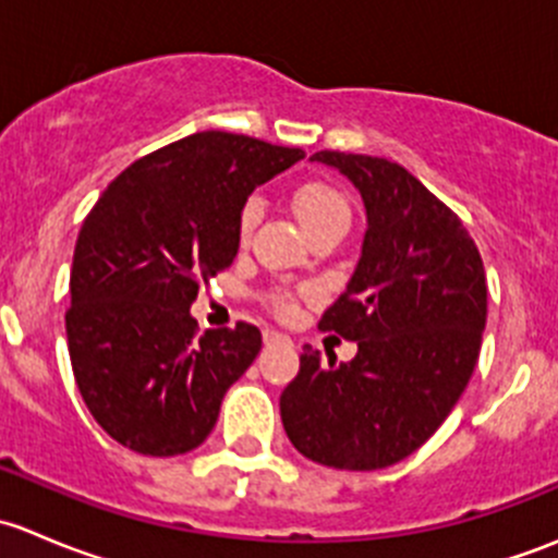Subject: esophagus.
<instances>
[{
	"instance_id": "obj_1",
	"label": "esophagus",
	"mask_w": 558,
	"mask_h": 558,
	"mask_svg": "<svg viewBox=\"0 0 558 558\" xmlns=\"http://www.w3.org/2000/svg\"><path fill=\"white\" fill-rule=\"evenodd\" d=\"M264 342H267V345H275V342H289V337L280 335V331L275 329H267L264 331Z\"/></svg>"
}]
</instances>
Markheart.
Segmentation results:
<instances>
[{
	"label": "heart",
	"instance_id": "heart-1",
	"mask_svg": "<svg viewBox=\"0 0 558 558\" xmlns=\"http://www.w3.org/2000/svg\"><path fill=\"white\" fill-rule=\"evenodd\" d=\"M258 202H247L240 213V238L247 240V234L253 232L258 221ZM294 213L300 218V223L307 229L318 227V223L331 221V218H348V202L340 191H335L331 185L324 183H305L294 191ZM280 311L289 313V302H280Z\"/></svg>",
	"mask_w": 558,
	"mask_h": 558
}]
</instances>
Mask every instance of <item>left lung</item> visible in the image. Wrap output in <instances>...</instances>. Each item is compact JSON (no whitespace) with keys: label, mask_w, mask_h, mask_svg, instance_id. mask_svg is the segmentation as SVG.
Segmentation results:
<instances>
[{"label":"left lung","mask_w":558,"mask_h":558,"mask_svg":"<svg viewBox=\"0 0 558 558\" xmlns=\"http://www.w3.org/2000/svg\"><path fill=\"white\" fill-rule=\"evenodd\" d=\"M364 202L362 253L320 329L359 345L320 362L305 345L280 393L302 456L335 470H384L418 451L472 378L486 329V272L464 223L388 159L318 150Z\"/></svg>","instance_id":"8db88e82"}]
</instances>
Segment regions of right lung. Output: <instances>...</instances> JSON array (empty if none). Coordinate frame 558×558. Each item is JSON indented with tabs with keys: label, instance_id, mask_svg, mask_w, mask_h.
I'll return each mask as SVG.
<instances>
[{
	"label": "right lung",
	"instance_id": "right-lung-1",
	"mask_svg": "<svg viewBox=\"0 0 558 558\" xmlns=\"http://www.w3.org/2000/svg\"><path fill=\"white\" fill-rule=\"evenodd\" d=\"M300 159L305 150L245 134H189L126 167L83 221L66 345L83 402L129 451L202 446L262 351L253 324L196 337L191 305L238 256L253 189Z\"/></svg>",
	"mask_w": 558,
	"mask_h": 558
}]
</instances>
